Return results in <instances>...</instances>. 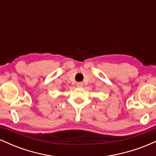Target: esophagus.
Masks as SVG:
<instances>
[{"label": "esophagus", "mask_w": 156, "mask_h": 156, "mask_svg": "<svg viewBox=\"0 0 156 156\" xmlns=\"http://www.w3.org/2000/svg\"><path fill=\"white\" fill-rule=\"evenodd\" d=\"M76 86L77 87H82L83 86V83H82V82H78V83H76Z\"/></svg>", "instance_id": "1"}]
</instances>
